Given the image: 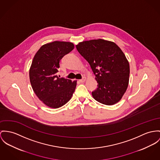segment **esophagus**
Returning <instances> with one entry per match:
<instances>
[{"mask_svg":"<svg viewBox=\"0 0 160 160\" xmlns=\"http://www.w3.org/2000/svg\"><path fill=\"white\" fill-rule=\"evenodd\" d=\"M86 78L85 77H84L82 79H81V80H79V82H80V83H84L85 81H86Z\"/></svg>","mask_w":160,"mask_h":160,"instance_id":"obj_1","label":"esophagus"}]
</instances>
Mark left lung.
<instances>
[{
	"label": "left lung",
	"instance_id": "obj_1",
	"mask_svg": "<svg viewBox=\"0 0 160 160\" xmlns=\"http://www.w3.org/2000/svg\"><path fill=\"white\" fill-rule=\"evenodd\" d=\"M96 75L98 88L92 92L98 102L112 105L122 98L129 82L130 65L122 50L114 42L102 39L76 45Z\"/></svg>",
	"mask_w": 160,
	"mask_h": 160
}]
</instances>
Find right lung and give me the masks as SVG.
Instances as JSON below:
<instances>
[{
  "instance_id": "obj_1",
  "label": "right lung",
  "mask_w": 160,
  "mask_h": 160,
  "mask_svg": "<svg viewBox=\"0 0 160 160\" xmlns=\"http://www.w3.org/2000/svg\"><path fill=\"white\" fill-rule=\"evenodd\" d=\"M72 42L53 41L42 45L32 62L29 77L33 91L38 98L52 108H58L70 100L77 81L60 78V61L74 49Z\"/></svg>"
}]
</instances>
